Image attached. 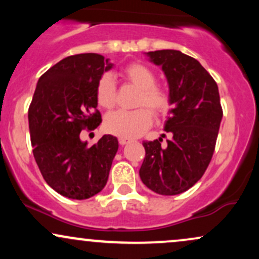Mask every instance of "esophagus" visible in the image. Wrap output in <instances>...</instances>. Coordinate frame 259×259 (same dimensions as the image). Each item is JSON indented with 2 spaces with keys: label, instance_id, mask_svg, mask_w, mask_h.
<instances>
[{
  "label": "esophagus",
  "instance_id": "obj_1",
  "mask_svg": "<svg viewBox=\"0 0 259 259\" xmlns=\"http://www.w3.org/2000/svg\"><path fill=\"white\" fill-rule=\"evenodd\" d=\"M134 140H130V139H125V138H120L119 139V144L120 145H126V144H130V142H133Z\"/></svg>",
  "mask_w": 259,
  "mask_h": 259
}]
</instances>
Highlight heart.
<instances>
[{
	"label": "heart",
	"instance_id": "1",
	"mask_svg": "<svg viewBox=\"0 0 259 259\" xmlns=\"http://www.w3.org/2000/svg\"><path fill=\"white\" fill-rule=\"evenodd\" d=\"M123 76L140 89L138 106H146L156 115L164 114L169 108V95L156 85V75L142 63H132L123 69ZM117 97V86L111 74H103L96 85L97 102L103 108H112ZM152 124V114L147 108L109 113L105 119L107 133L119 138L134 139L142 135Z\"/></svg>",
	"mask_w": 259,
	"mask_h": 259
}]
</instances>
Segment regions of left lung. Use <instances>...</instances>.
<instances>
[{"mask_svg":"<svg viewBox=\"0 0 259 259\" xmlns=\"http://www.w3.org/2000/svg\"><path fill=\"white\" fill-rule=\"evenodd\" d=\"M167 78L169 105L164 130L173 135L163 147L160 139L144 142L140 178L148 189L164 196L194 186L212 159L223 118L218 85L197 59L177 50L146 52Z\"/></svg>","mask_w":259,"mask_h":259,"instance_id":"8db88e82","label":"left lung"}]
</instances>
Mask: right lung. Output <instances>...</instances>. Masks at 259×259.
I'll list each match as a JSON object with an SVG mask.
<instances>
[{
    "label": "right lung",
    "mask_w": 259,
    "mask_h": 259,
    "mask_svg": "<svg viewBox=\"0 0 259 259\" xmlns=\"http://www.w3.org/2000/svg\"><path fill=\"white\" fill-rule=\"evenodd\" d=\"M113 65L97 53L69 56L37 81L28 114L32 153L45 181L64 197L90 198L108 180L118 139L103 135L89 146L80 133L102 121L96 85Z\"/></svg>",
    "instance_id": "add662e5"
}]
</instances>
